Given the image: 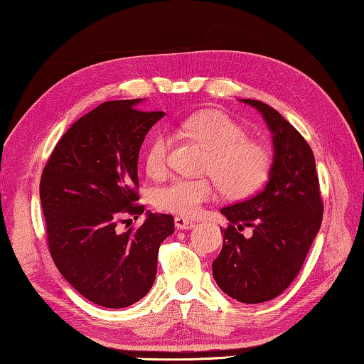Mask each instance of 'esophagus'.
I'll list each match as a JSON object with an SVG mask.
<instances>
[{
    "label": "esophagus",
    "mask_w": 364,
    "mask_h": 364,
    "mask_svg": "<svg viewBox=\"0 0 364 364\" xmlns=\"http://www.w3.org/2000/svg\"><path fill=\"white\" fill-rule=\"evenodd\" d=\"M175 227L178 230H191V228L196 227V223L192 220H188V219L180 218V215H178V218H175Z\"/></svg>",
    "instance_id": "34e87169"
}]
</instances>
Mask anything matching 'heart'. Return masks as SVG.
Wrapping results in <instances>:
<instances>
[{"mask_svg":"<svg viewBox=\"0 0 364 364\" xmlns=\"http://www.w3.org/2000/svg\"><path fill=\"white\" fill-rule=\"evenodd\" d=\"M181 128L210 150L205 173L215 178L228 197H247L264 183L272 162L269 150L249 139L247 129L228 114L200 112L184 120ZM170 146L167 134H158L151 141L145 154L146 172L151 176H161L167 170ZM213 178H173L156 191L154 205L180 218H192L218 194Z\"/></svg>","mask_w":364,"mask_h":364,"instance_id":"heart-1","label":"heart"}]
</instances>
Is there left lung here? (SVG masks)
<instances>
[{"label": "left lung", "mask_w": 364, "mask_h": 364, "mask_svg": "<svg viewBox=\"0 0 364 364\" xmlns=\"http://www.w3.org/2000/svg\"><path fill=\"white\" fill-rule=\"evenodd\" d=\"M262 114L274 134L269 181L257 196L222 208L228 219L213 261L219 288L242 304H262L288 288L321 228L323 203L311 146L274 107L242 100ZM252 228L250 237L242 231Z\"/></svg>", "instance_id": "8db88e82"}]
</instances>
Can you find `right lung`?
Returning a JSON list of instances; mask_svg holds the SVG:
<instances>
[{"mask_svg":"<svg viewBox=\"0 0 364 364\" xmlns=\"http://www.w3.org/2000/svg\"><path fill=\"white\" fill-rule=\"evenodd\" d=\"M136 100L92 109L54 146L41 178L46 241L54 264L82 297L125 308L151 289L159 245L173 233V215L146 214L120 233L125 215L137 219L139 150L162 111H142Z\"/></svg>","mask_w":364,"mask_h":364,"instance_id":"obj_1","label":"right lung"}]
</instances>
